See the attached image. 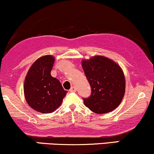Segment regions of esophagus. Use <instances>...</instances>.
Masks as SVG:
<instances>
[{"mask_svg":"<svg viewBox=\"0 0 154 154\" xmlns=\"http://www.w3.org/2000/svg\"><path fill=\"white\" fill-rule=\"evenodd\" d=\"M70 92H72V93H74V92H76L77 91V88H76L75 86H73V87L71 88V89L69 90Z\"/></svg>","mask_w":154,"mask_h":154,"instance_id":"obj_1","label":"esophagus"}]
</instances>
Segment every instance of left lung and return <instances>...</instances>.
<instances>
[{
	"mask_svg": "<svg viewBox=\"0 0 154 154\" xmlns=\"http://www.w3.org/2000/svg\"><path fill=\"white\" fill-rule=\"evenodd\" d=\"M82 66L91 87V95L83 98L85 105L99 114L114 110L125 92V78L121 67L102 56L83 60Z\"/></svg>",
	"mask_w": 154,
	"mask_h": 154,
	"instance_id": "1",
	"label": "left lung"
}]
</instances>
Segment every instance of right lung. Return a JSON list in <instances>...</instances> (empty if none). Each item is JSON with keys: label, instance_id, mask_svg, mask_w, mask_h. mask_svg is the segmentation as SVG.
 <instances>
[{"label": "right lung", "instance_id": "1", "mask_svg": "<svg viewBox=\"0 0 154 154\" xmlns=\"http://www.w3.org/2000/svg\"><path fill=\"white\" fill-rule=\"evenodd\" d=\"M54 61L51 55L39 58L29 68L24 80V93L28 105L43 114L56 111L67 93L59 79L51 75Z\"/></svg>", "mask_w": 154, "mask_h": 154}]
</instances>
